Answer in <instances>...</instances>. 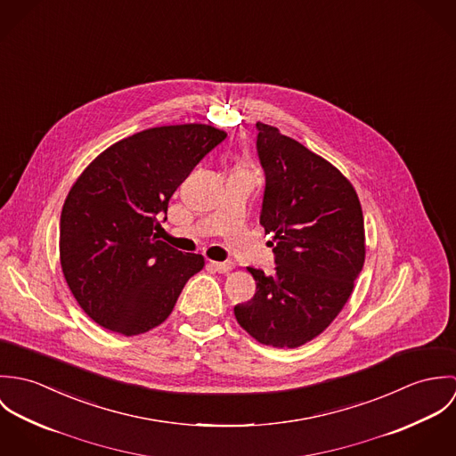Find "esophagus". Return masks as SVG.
Masks as SVG:
<instances>
[{
  "instance_id": "esophagus-1",
  "label": "esophagus",
  "mask_w": 456,
  "mask_h": 456,
  "mask_svg": "<svg viewBox=\"0 0 456 456\" xmlns=\"http://www.w3.org/2000/svg\"><path fill=\"white\" fill-rule=\"evenodd\" d=\"M208 268L219 272V273H228L233 270V263L230 261H208Z\"/></svg>"
}]
</instances>
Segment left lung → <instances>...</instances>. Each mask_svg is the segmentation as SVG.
Segmentation results:
<instances>
[{
    "instance_id": "1",
    "label": "left lung",
    "mask_w": 456,
    "mask_h": 456,
    "mask_svg": "<svg viewBox=\"0 0 456 456\" xmlns=\"http://www.w3.org/2000/svg\"><path fill=\"white\" fill-rule=\"evenodd\" d=\"M265 170L260 224L273 233L275 272L248 266L256 281L235 318L253 338L298 347L323 333L353 293L365 261L363 212L356 190L325 158L256 123Z\"/></svg>"
}]
</instances>
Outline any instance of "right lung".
Segmentation results:
<instances>
[{"label": "right lung", "mask_w": 456, "mask_h": 456, "mask_svg": "<svg viewBox=\"0 0 456 456\" xmlns=\"http://www.w3.org/2000/svg\"><path fill=\"white\" fill-rule=\"evenodd\" d=\"M226 131L190 123L134 133L98 154L73 183L60 223V260L82 311L119 335L161 325L205 265L154 230L168 200Z\"/></svg>", "instance_id": "1"}]
</instances>
